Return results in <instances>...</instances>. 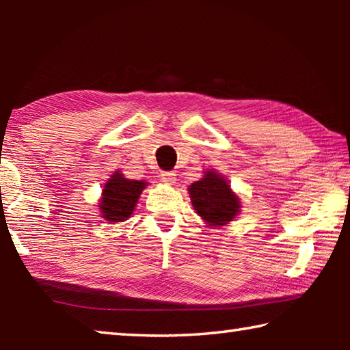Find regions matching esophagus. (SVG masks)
I'll return each instance as SVG.
<instances>
[{"instance_id": "1", "label": "esophagus", "mask_w": 350, "mask_h": 350, "mask_svg": "<svg viewBox=\"0 0 350 350\" xmlns=\"http://www.w3.org/2000/svg\"><path fill=\"white\" fill-rule=\"evenodd\" d=\"M161 177H162V182L170 183V185H173V183L176 182V174L173 173V171H162Z\"/></svg>"}]
</instances>
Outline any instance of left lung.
<instances>
[{
	"label": "left lung",
	"mask_w": 350,
	"mask_h": 350,
	"mask_svg": "<svg viewBox=\"0 0 350 350\" xmlns=\"http://www.w3.org/2000/svg\"><path fill=\"white\" fill-rule=\"evenodd\" d=\"M204 174L202 179L188 187L194 210L210 227L227 225L239 215L241 200L224 176L211 170Z\"/></svg>",
	"instance_id": "1"
}]
</instances>
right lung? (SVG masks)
<instances>
[{
	"label": "right lung",
	"mask_w": 350,
	"mask_h": 350,
	"mask_svg": "<svg viewBox=\"0 0 350 350\" xmlns=\"http://www.w3.org/2000/svg\"><path fill=\"white\" fill-rule=\"evenodd\" d=\"M145 180H133L123 177L122 173H114L106 180L102 199H100V213L102 217L111 224L123 222L133 215L144 188Z\"/></svg>",
	"instance_id": "obj_1"
}]
</instances>
